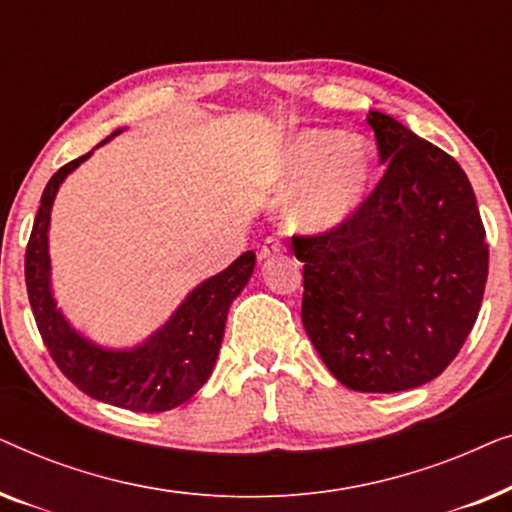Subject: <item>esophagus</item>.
Wrapping results in <instances>:
<instances>
[{"label":"esophagus","instance_id":"obj_1","mask_svg":"<svg viewBox=\"0 0 512 512\" xmlns=\"http://www.w3.org/2000/svg\"><path fill=\"white\" fill-rule=\"evenodd\" d=\"M279 251H282V244H279L277 240H265L263 242V247H261V251H258V258H261V261H268V258H272V256H277Z\"/></svg>","mask_w":512,"mask_h":512}]
</instances>
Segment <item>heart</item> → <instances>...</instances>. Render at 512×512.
I'll return each instance as SVG.
<instances>
[{"label":"heart","instance_id":"1","mask_svg":"<svg viewBox=\"0 0 512 512\" xmlns=\"http://www.w3.org/2000/svg\"><path fill=\"white\" fill-rule=\"evenodd\" d=\"M380 158L366 137L333 128H307L289 137L277 167V184L303 186L291 219L310 235L331 233L361 212L375 191Z\"/></svg>","mask_w":512,"mask_h":512}]
</instances>
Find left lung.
Returning a JSON list of instances; mask_svg holds the SVG:
<instances>
[{"label": "left lung", "instance_id": "left-lung-1", "mask_svg": "<svg viewBox=\"0 0 512 512\" xmlns=\"http://www.w3.org/2000/svg\"><path fill=\"white\" fill-rule=\"evenodd\" d=\"M384 177L361 212L303 261V326L335 380L366 394L422 387L450 366L478 319L489 247L457 160L370 111Z\"/></svg>", "mask_w": 512, "mask_h": 512}]
</instances>
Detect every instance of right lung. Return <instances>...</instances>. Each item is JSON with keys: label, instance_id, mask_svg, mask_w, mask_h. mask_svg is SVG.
<instances>
[{"label": "right lung", "instance_id": "add662e5", "mask_svg": "<svg viewBox=\"0 0 512 512\" xmlns=\"http://www.w3.org/2000/svg\"><path fill=\"white\" fill-rule=\"evenodd\" d=\"M123 130L111 132L95 149ZM93 151L60 167L41 195L25 251V282L34 321L53 361L83 394L132 412L172 410L186 403L212 375L226 333L228 310L254 275L256 254L244 251L219 275L200 282L181 300L172 317L139 345L118 349L90 340L65 317L53 298L48 228L62 181L86 163Z\"/></svg>", "mask_w": 512, "mask_h": 512}]
</instances>
